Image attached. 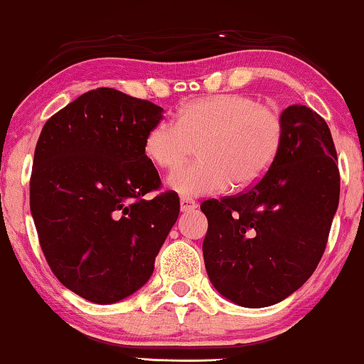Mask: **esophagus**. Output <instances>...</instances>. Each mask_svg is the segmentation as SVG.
<instances>
[{"mask_svg":"<svg viewBox=\"0 0 364 364\" xmlns=\"http://www.w3.org/2000/svg\"><path fill=\"white\" fill-rule=\"evenodd\" d=\"M196 208H197L196 200H192V198H186V197L181 198V210L182 212H192V210H196Z\"/></svg>","mask_w":364,"mask_h":364,"instance_id":"1","label":"esophagus"}]
</instances>
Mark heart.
<instances>
[{
  "instance_id": "heart-1",
  "label": "heart",
  "mask_w": 364,
  "mask_h": 364,
  "mask_svg": "<svg viewBox=\"0 0 364 364\" xmlns=\"http://www.w3.org/2000/svg\"><path fill=\"white\" fill-rule=\"evenodd\" d=\"M283 121L257 97L220 94L178 109L176 124L161 122L144 139V154L157 168L172 172L197 147L198 161L168 177L183 197L252 187L280 151Z\"/></svg>"
}]
</instances>
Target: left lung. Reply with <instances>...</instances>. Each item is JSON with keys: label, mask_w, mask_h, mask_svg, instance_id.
<instances>
[{"label": "left lung", "mask_w": 364, "mask_h": 364, "mask_svg": "<svg viewBox=\"0 0 364 364\" xmlns=\"http://www.w3.org/2000/svg\"><path fill=\"white\" fill-rule=\"evenodd\" d=\"M283 139L257 183L208 198L203 262L212 285L247 308L285 300L316 270L340 202L330 127L306 106L282 112Z\"/></svg>", "instance_id": "1"}]
</instances>
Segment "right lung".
Returning a JSON list of instances; mask_svg holds the SVG:
<instances>
[{
    "mask_svg": "<svg viewBox=\"0 0 364 364\" xmlns=\"http://www.w3.org/2000/svg\"><path fill=\"white\" fill-rule=\"evenodd\" d=\"M162 107L111 87L79 96L44 124L29 207L51 272L99 305L137 291L154 272L181 202L161 188L144 139Z\"/></svg>",
    "mask_w": 364,
    "mask_h": 364,
    "instance_id": "obj_1",
    "label": "right lung"
}]
</instances>
